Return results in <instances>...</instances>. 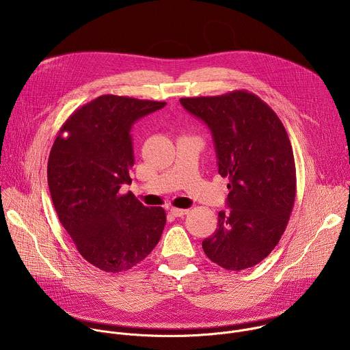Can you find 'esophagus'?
Returning a JSON list of instances; mask_svg holds the SVG:
<instances>
[{"instance_id": "1", "label": "esophagus", "mask_w": 350, "mask_h": 350, "mask_svg": "<svg viewBox=\"0 0 350 350\" xmlns=\"http://www.w3.org/2000/svg\"><path fill=\"white\" fill-rule=\"evenodd\" d=\"M170 213H172L173 216H176V217H183V216H185V215L188 213V209H178V208H172V209H170Z\"/></svg>"}]
</instances>
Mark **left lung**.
<instances>
[{
  "label": "left lung",
  "mask_w": 350,
  "mask_h": 350,
  "mask_svg": "<svg viewBox=\"0 0 350 350\" xmlns=\"http://www.w3.org/2000/svg\"><path fill=\"white\" fill-rule=\"evenodd\" d=\"M181 105L211 130L219 174L228 177V211L202 241L206 256L241 271L266 259L284 234L296 195L289 137L275 112L245 90L181 98Z\"/></svg>",
  "instance_id": "8db88e82"
}]
</instances>
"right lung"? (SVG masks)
Returning <instances> with one entry per match:
<instances>
[{"instance_id":"1","label":"right lung","mask_w":350,"mask_h":350,"mask_svg":"<svg viewBox=\"0 0 350 350\" xmlns=\"http://www.w3.org/2000/svg\"><path fill=\"white\" fill-rule=\"evenodd\" d=\"M165 105L98 96L69 116L49 152L48 187L59 221L79 254L99 270H130L163 232L165 211L144 206L131 192L122 193V187L131 184V126Z\"/></svg>"}]
</instances>
